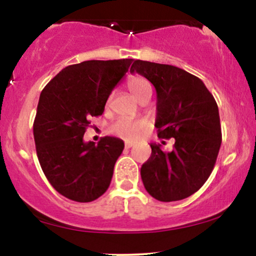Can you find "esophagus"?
<instances>
[{
  "instance_id": "1",
  "label": "esophagus",
  "mask_w": 256,
  "mask_h": 256,
  "mask_svg": "<svg viewBox=\"0 0 256 256\" xmlns=\"http://www.w3.org/2000/svg\"><path fill=\"white\" fill-rule=\"evenodd\" d=\"M132 146H134L132 142H126V144H125V148H131Z\"/></svg>"
}]
</instances>
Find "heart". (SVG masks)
Wrapping results in <instances>:
<instances>
[{
    "instance_id": "obj_1",
    "label": "heart",
    "mask_w": 256,
    "mask_h": 256,
    "mask_svg": "<svg viewBox=\"0 0 256 256\" xmlns=\"http://www.w3.org/2000/svg\"><path fill=\"white\" fill-rule=\"evenodd\" d=\"M128 90L132 93L137 100L142 102L147 96L152 94V86L144 77L131 76L126 82ZM146 128V122L144 120H135L130 118H119L109 126V132L120 138L132 141L142 134Z\"/></svg>"
}]
</instances>
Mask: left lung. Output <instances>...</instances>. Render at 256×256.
<instances>
[{
    "label": "left lung",
    "instance_id": "1",
    "mask_svg": "<svg viewBox=\"0 0 256 256\" xmlns=\"http://www.w3.org/2000/svg\"><path fill=\"white\" fill-rule=\"evenodd\" d=\"M130 72L154 86L158 137L176 140L172 152L150 144V157L141 166L144 188L163 202L189 198L205 184L218 156L222 131L216 100L198 77L172 64L136 60Z\"/></svg>",
    "mask_w": 256,
    "mask_h": 256
}]
</instances>
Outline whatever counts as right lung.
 I'll return each instance as SVG.
<instances>
[{
    "mask_svg": "<svg viewBox=\"0 0 256 256\" xmlns=\"http://www.w3.org/2000/svg\"><path fill=\"white\" fill-rule=\"evenodd\" d=\"M134 58L90 60L64 67L40 93L33 134L45 176L58 194L90 202L109 188L114 166L124 150L116 137L98 144L83 141L90 116L103 114L115 86Z\"/></svg>",
    "mask_w": 256,
    "mask_h": 256,
    "instance_id": "1",
    "label": "right lung"
}]
</instances>
